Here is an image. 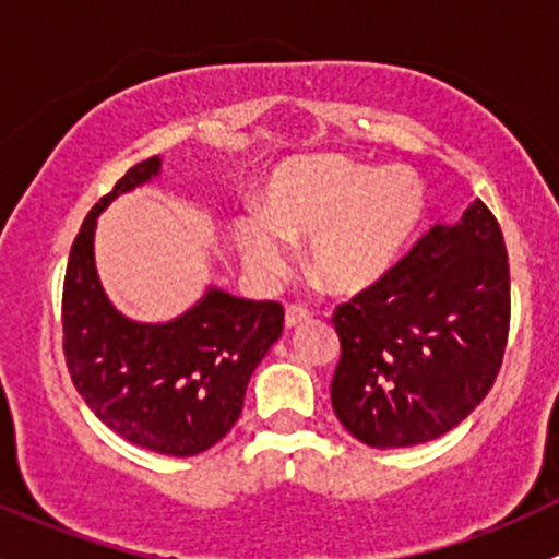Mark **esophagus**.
I'll return each mask as SVG.
<instances>
[{"instance_id":"1","label":"esophagus","mask_w":559,"mask_h":559,"mask_svg":"<svg viewBox=\"0 0 559 559\" xmlns=\"http://www.w3.org/2000/svg\"><path fill=\"white\" fill-rule=\"evenodd\" d=\"M310 319V310L305 308V305H297V302H292V305H286V326H297V324H302V321H308Z\"/></svg>"}]
</instances>
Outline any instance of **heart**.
<instances>
[{"mask_svg": "<svg viewBox=\"0 0 559 559\" xmlns=\"http://www.w3.org/2000/svg\"><path fill=\"white\" fill-rule=\"evenodd\" d=\"M426 216V185L402 166L372 168L340 155L286 163L270 179L262 214L233 219L240 257L264 278L289 264V246L308 240V264L340 295L378 284L402 260Z\"/></svg>", "mask_w": 559, "mask_h": 559, "instance_id": "b5f03b06", "label": "heart"}]
</instances>
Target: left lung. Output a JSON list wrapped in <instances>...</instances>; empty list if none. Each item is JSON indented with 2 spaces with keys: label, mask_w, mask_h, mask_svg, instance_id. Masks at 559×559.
Instances as JSON below:
<instances>
[{
  "label": "left lung",
  "mask_w": 559,
  "mask_h": 559,
  "mask_svg": "<svg viewBox=\"0 0 559 559\" xmlns=\"http://www.w3.org/2000/svg\"><path fill=\"white\" fill-rule=\"evenodd\" d=\"M503 233L481 201L433 225L378 284L337 305L332 407L369 448L452 431L487 396L509 337Z\"/></svg>",
  "instance_id": "left-lung-1"
}]
</instances>
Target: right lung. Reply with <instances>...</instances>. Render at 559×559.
<instances>
[{"mask_svg":"<svg viewBox=\"0 0 559 559\" xmlns=\"http://www.w3.org/2000/svg\"><path fill=\"white\" fill-rule=\"evenodd\" d=\"M157 174L160 157L128 168L82 222L63 278V356L80 396L111 431L187 457L214 448L240 418L251 372L281 337L284 308L209 289L166 324H139L115 310L93 260L96 219Z\"/></svg>","mask_w":559,"mask_h":559,"instance_id":"1","label":"right lung"}]
</instances>
